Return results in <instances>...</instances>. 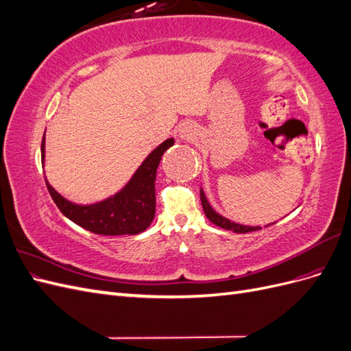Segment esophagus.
<instances>
[{"label":"esophagus","instance_id":"1","mask_svg":"<svg viewBox=\"0 0 351 351\" xmlns=\"http://www.w3.org/2000/svg\"><path fill=\"white\" fill-rule=\"evenodd\" d=\"M195 129L193 125H184L182 127V130H180V139L189 142V141H193L195 139Z\"/></svg>","mask_w":351,"mask_h":351}]
</instances>
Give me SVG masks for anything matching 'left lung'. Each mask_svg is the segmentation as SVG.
<instances>
[{"label":"left lung","instance_id":"obj_1","mask_svg":"<svg viewBox=\"0 0 351 351\" xmlns=\"http://www.w3.org/2000/svg\"><path fill=\"white\" fill-rule=\"evenodd\" d=\"M200 200H202V206H204V210H205V215L208 217V219L212 222V224H215V226L224 228V230H230L232 232H239V234H244V232L261 230V227H252V226L237 224V222L219 215L218 212L210 206V204H209L206 196H205L204 189H202V187H200ZM272 224H275V222H272ZM272 224H268V226H272ZM268 226H265V227H268Z\"/></svg>","mask_w":351,"mask_h":351}]
</instances>
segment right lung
<instances>
[{
	"label": "right lung",
	"mask_w": 351,
	"mask_h": 351,
	"mask_svg": "<svg viewBox=\"0 0 351 351\" xmlns=\"http://www.w3.org/2000/svg\"><path fill=\"white\" fill-rule=\"evenodd\" d=\"M174 145L169 137L147 155L141 167L115 195L80 205L67 200L52 187L47 180V187L58 209L74 224L101 236H134L151 226L155 217V178L156 169L164 152ZM42 164H45V134L42 139Z\"/></svg>",
	"instance_id": "1"
}]
</instances>
